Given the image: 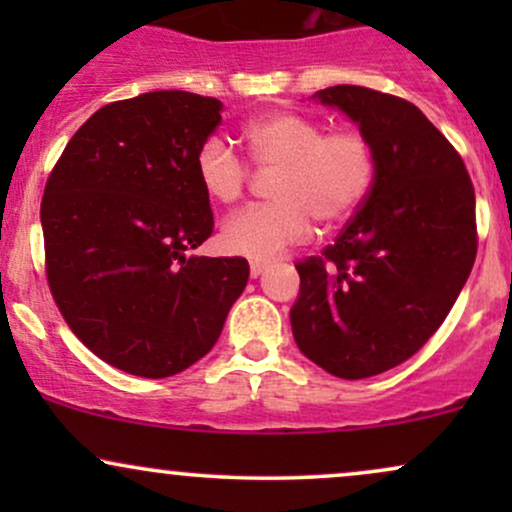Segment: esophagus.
<instances>
[{
    "instance_id": "obj_1",
    "label": "esophagus",
    "mask_w": 512,
    "mask_h": 512,
    "mask_svg": "<svg viewBox=\"0 0 512 512\" xmlns=\"http://www.w3.org/2000/svg\"><path fill=\"white\" fill-rule=\"evenodd\" d=\"M267 267H269L267 260H250V274L252 276H260Z\"/></svg>"
}]
</instances>
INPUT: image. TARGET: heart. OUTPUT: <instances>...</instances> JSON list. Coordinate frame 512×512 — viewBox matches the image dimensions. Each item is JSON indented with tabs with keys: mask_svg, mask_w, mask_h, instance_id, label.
<instances>
[{
	"mask_svg": "<svg viewBox=\"0 0 512 512\" xmlns=\"http://www.w3.org/2000/svg\"><path fill=\"white\" fill-rule=\"evenodd\" d=\"M250 158L260 168H276L269 195L223 223L221 243L228 252L272 257L313 233L315 219L339 226L366 202L375 180V154L366 134L354 127L327 129L301 113H269L243 129ZM197 180L204 195L236 204L250 180L248 163L219 137L197 151Z\"/></svg>",
	"mask_w": 512,
	"mask_h": 512,
	"instance_id": "obj_1",
	"label": "heart"
}]
</instances>
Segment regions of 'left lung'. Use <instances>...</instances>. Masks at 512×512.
I'll return each mask as SVG.
<instances>
[{"instance_id": "1", "label": "left lung", "mask_w": 512, "mask_h": 512, "mask_svg": "<svg viewBox=\"0 0 512 512\" xmlns=\"http://www.w3.org/2000/svg\"><path fill=\"white\" fill-rule=\"evenodd\" d=\"M315 98L366 134L375 180L337 240L296 264L291 327L310 361L361 380L414 356L455 305L477 257L474 185L414 103L349 84Z\"/></svg>"}]
</instances>
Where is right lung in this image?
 Segmentation results:
<instances>
[{
  "label": "right lung",
  "mask_w": 512,
  "mask_h": 512,
  "mask_svg": "<svg viewBox=\"0 0 512 512\" xmlns=\"http://www.w3.org/2000/svg\"><path fill=\"white\" fill-rule=\"evenodd\" d=\"M221 101L151 91L103 105L45 182V274L69 330L142 378L190 368L216 344L250 276L245 257L190 255L214 231L197 151Z\"/></svg>",
  "instance_id": "right-lung-1"
}]
</instances>
